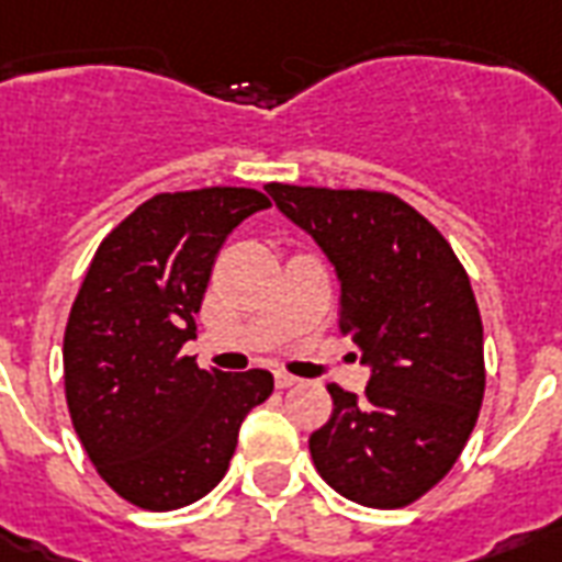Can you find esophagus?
Listing matches in <instances>:
<instances>
[{"instance_id":"1","label":"esophagus","mask_w":562,"mask_h":562,"mask_svg":"<svg viewBox=\"0 0 562 562\" xmlns=\"http://www.w3.org/2000/svg\"><path fill=\"white\" fill-rule=\"evenodd\" d=\"M276 384H278V390H286V386L299 384V378L290 375V372H276Z\"/></svg>"}]
</instances>
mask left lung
<instances>
[{"label": "left lung", "mask_w": 562, "mask_h": 562, "mask_svg": "<svg viewBox=\"0 0 562 562\" xmlns=\"http://www.w3.org/2000/svg\"><path fill=\"white\" fill-rule=\"evenodd\" d=\"M342 284L340 334L372 367L363 395L328 384L311 434L322 481L375 510L419 502L458 463L484 402V325L454 249L384 190L267 184Z\"/></svg>", "instance_id": "left-lung-1"}]
</instances>
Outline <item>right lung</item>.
<instances>
[{
  "mask_svg": "<svg viewBox=\"0 0 562 562\" xmlns=\"http://www.w3.org/2000/svg\"><path fill=\"white\" fill-rule=\"evenodd\" d=\"M251 187L158 193L95 249L64 330V393L99 477L143 510H178L220 484L267 369L228 375L184 355L225 237L269 207Z\"/></svg>",
  "mask_w": 562,
  "mask_h": 562,
  "instance_id": "1",
  "label": "right lung"
}]
</instances>
